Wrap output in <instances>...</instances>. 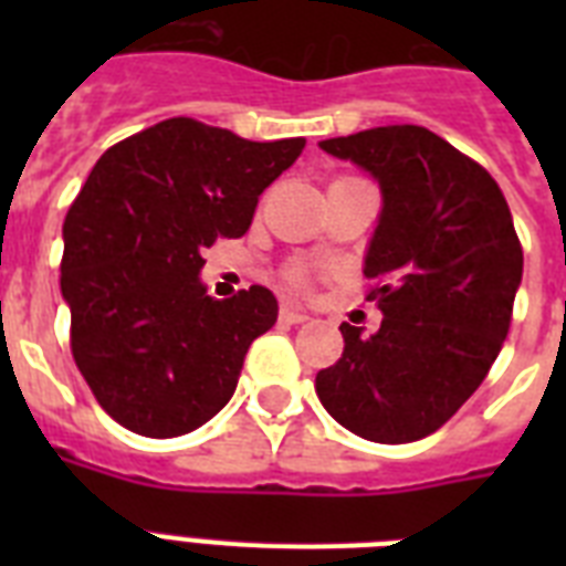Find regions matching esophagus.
Here are the masks:
<instances>
[{
    "instance_id": "esophagus-1",
    "label": "esophagus",
    "mask_w": 566,
    "mask_h": 566,
    "mask_svg": "<svg viewBox=\"0 0 566 566\" xmlns=\"http://www.w3.org/2000/svg\"><path fill=\"white\" fill-rule=\"evenodd\" d=\"M279 317H282L284 323H291V326H300V323L308 319V314H305L302 308H296V305H291V302H284L282 311H279Z\"/></svg>"
}]
</instances>
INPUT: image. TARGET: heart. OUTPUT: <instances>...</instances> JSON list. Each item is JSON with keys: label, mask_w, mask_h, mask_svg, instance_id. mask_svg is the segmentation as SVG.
Returning a JSON list of instances; mask_svg holds the SVG:
<instances>
[{"label": "heart", "mask_w": 566, "mask_h": 566, "mask_svg": "<svg viewBox=\"0 0 566 566\" xmlns=\"http://www.w3.org/2000/svg\"><path fill=\"white\" fill-rule=\"evenodd\" d=\"M284 279H287L291 287H305V284H308V273H305L302 266H291V270L284 273Z\"/></svg>", "instance_id": "obj_1"}]
</instances>
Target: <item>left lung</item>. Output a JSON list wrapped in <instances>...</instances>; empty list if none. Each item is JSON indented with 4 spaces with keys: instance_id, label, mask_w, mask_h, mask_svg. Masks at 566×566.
<instances>
[{
    "instance_id": "obj_1",
    "label": "left lung",
    "mask_w": 566,
    "mask_h": 566,
    "mask_svg": "<svg viewBox=\"0 0 566 566\" xmlns=\"http://www.w3.org/2000/svg\"><path fill=\"white\" fill-rule=\"evenodd\" d=\"M319 149L381 185L364 275L385 319L370 337L340 326L344 355L317 373V396L358 438L411 443L438 431L496 361L523 247L491 172L429 128L378 126Z\"/></svg>"
}]
</instances>
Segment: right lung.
<instances>
[{
  "label": "right lung",
  "instance_id": "right-lung-1",
  "mask_svg": "<svg viewBox=\"0 0 566 566\" xmlns=\"http://www.w3.org/2000/svg\"><path fill=\"white\" fill-rule=\"evenodd\" d=\"M302 149L305 137L255 144L172 117L96 161L66 211L61 293L75 367L119 426L179 438L231 399L279 302L258 284L208 296L202 252L249 229L258 196Z\"/></svg>",
  "mask_w": 566,
  "mask_h": 566
}]
</instances>
